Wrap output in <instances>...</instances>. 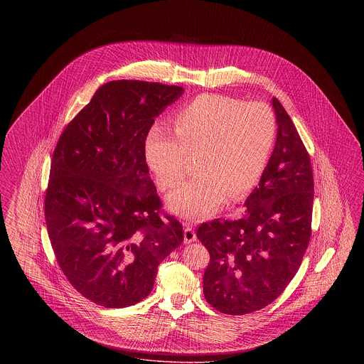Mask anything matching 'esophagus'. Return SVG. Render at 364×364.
I'll list each match as a JSON object with an SVG mask.
<instances>
[{
    "mask_svg": "<svg viewBox=\"0 0 364 364\" xmlns=\"http://www.w3.org/2000/svg\"><path fill=\"white\" fill-rule=\"evenodd\" d=\"M196 242V233L192 229L190 224H186V229H184V242L190 244V242Z\"/></svg>",
    "mask_w": 364,
    "mask_h": 364,
    "instance_id": "1",
    "label": "esophagus"
}]
</instances>
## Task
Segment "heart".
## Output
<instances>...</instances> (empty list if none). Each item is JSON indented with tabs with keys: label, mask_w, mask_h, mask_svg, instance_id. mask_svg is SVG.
I'll return each mask as SVG.
<instances>
[{
	"label": "heart",
	"mask_w": 364,
	"mask_h": 364,
	"mask_svg": "<svg viewBox=\"0 0 364 364\" xmlns=\"http://www.w3.org/2000/svg\"><path fill=\"white\" fill-rule=\"evenodd\" d=\"M176 138L153 127L144 161L161 190H173L188 171V154H200L198 174L168 198L169 208L190 220L206 218L230 196L242 199L264 173L277 136L269 105L205 94L173 114Z\"/></svg>",
	"instance_id": "heart-1"
}]
</instances>
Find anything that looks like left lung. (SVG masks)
Returning a JSON list of instances; mask_svg holds the SVG:
<instances>
[{
  "instance_id": "8db88e82",
  "label": "left lung",
  "mask_w": 364,
  "mask_h": 364,
  "mask_svg": "<svg viewBox=\"0 0 364 364\" xmlns=\"http://www.w3.org/2000/svg\"><path fill=\"white\" fill-rule=\"evenodd\" d=\"M272 104L277 140L259 187L247 198L240 218L214 220L196 232L210 254L203 294L229 315L274 301L297 273L311 236V159L284 106L277 98Z\"/></svg>"
}]
</instances>
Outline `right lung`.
I'll use <instances>...</instances> for the list:
<instances>
[{
	"mask_svg": "<svg viewBox=\"0 0 364 364\" xmlns=\"http://www.w3.org/2000/svg\"><path fill=\"white\" fill-rule=\"evenodd\" d=\"M178 86L113 80L65 127L53 153L45 220L55 259L72 287L106 309L147 297L156 269L184 240L161 218L144 161L146 136Z\"/></svg>",
	"mask_w": 364,
	"mask_h": 364,
	"instance_id": "add662e5",
	"label": "right lung"
}]
</instances>
